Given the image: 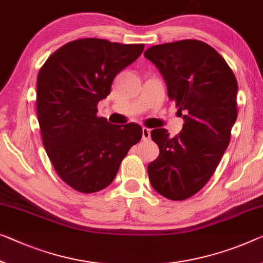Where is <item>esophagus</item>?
Segmentation results:
<instances>
[{
  "instance_id": "34e87169",
  "label": "esophagus",
  "mask_w": 263,
  "mask_h": 263,
  "mask_svg": "<svg viewBox=\"0 0 263 263\" xmlns=\"http://www.w3.org/2000/svg\"><path fill=\"white\" fill-rule=\"evenodd\" d=\"M149 139H151V129L143 127L142 128V140L147 141Z\"/></svg>"
}]
</instances>
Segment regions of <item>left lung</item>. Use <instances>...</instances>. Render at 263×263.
<instances>
[{"mask_svg":"<svg viewBox=\"0 0 263 263\" xmlns=\"http://www.w3.org/2000/svg\"><path fill=\"white\" fill-rule=\"evenodd\" d=\"M144 58L162 74L184 121L174 137L164 128L152 130L160 155L148 165L149 180L167 199L185 200L204 187L228 147L237 118V81L219 52L197 40L153 46Z\"/></svg>","mask_w":263,"mask_h":263,"instance_id":"left-lung-1","label":"left lung"}]
</instances>
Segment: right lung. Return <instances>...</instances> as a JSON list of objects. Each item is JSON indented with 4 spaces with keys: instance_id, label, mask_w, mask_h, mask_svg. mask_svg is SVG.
<instances>
[{
    "instance_id": "right-lung-1",
    "label": "right lung",
    "mask_w": 263,
    "mask_h": 263,
    "mask_svg": "<svg viewBox=\"0 0 263 263\" xmlns=\"http://www.w3.org/2000/svg\"><path fill=\"white\" fill-rule=\"evenodd\" d=\"M143 49V44L80 39L52 52L39 71L36 109L44 149L58 175L75 191L91 194L108 187L142 137L139 124H110L96 115V107L110 94L115 76Z\"/></svg>"
}]
</instances>
